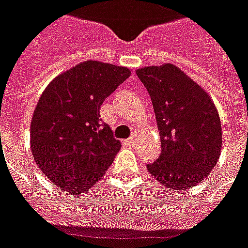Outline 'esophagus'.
<instances>
[{
  "label": "esophagus",
  "mask_w": 248,
  "mask_h": 248,
  "mask_svg": "<svg viewBox=\"0 0 248 248\" xmlns=\"http://www.w3.org/2000/svg\"><path fill=\"white\" fill-rule=\"evenodd\" d=\"M137 143H138V137H137L136 134L128 139V144H130V146H134V144H137Z\"/></svg>",
  "instance_id": "34e87169"
}]
</instances>
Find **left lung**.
Here are the masks:
<instances>
[{"instance_id":"obj_1","label":"left lung","mask_w":248,"mask_h":248,"mask_svg":"<svg viewBox=\"0 0 248 248\" xmlns=\"http://www.w3.org/2000/svg\"><path fill=\"white\" fill-rule=\"evenodd\" d=\"M146 86L161 138L158 159L148 172L170 190H186L205 179L219 159L222 125L210 96L176 65L137 69Z\"/></svg>"}]
</instances>
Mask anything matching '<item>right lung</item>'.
<instances>
[{
    "label": "right lung",
    "mask_w": 248,
    "mask_h": 248,
    "mask_svg": "<svg viewBox=\"0 0 248 248\" xmlns=\"http://www.w3.org/2000/svg\"><path fill=\"white\" fill-rule=\"evenodd\" d=\"M129 76L125 67L87 61L57 76L40 96L30 126L32 157L64 193L87 191L119 152L100 108Z\"/></svg>",
    "instance_id": "right-lung-1"
}]
</instances>
